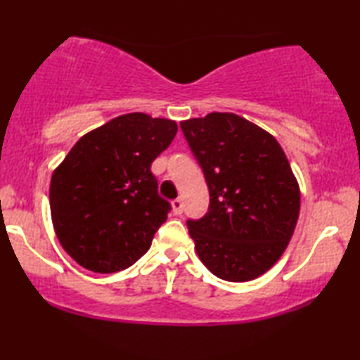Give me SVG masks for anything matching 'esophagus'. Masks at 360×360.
Returning a JSON list of instances; mask_svg holds the SVG:
<instances>
[{
    "label": "esophagus",
    "mask_w": 360,
    "mask_h": 360,
    "mask_svg": "<svg viewBox=\"0 0 360 360\" xmlns=\"http://www.w3.org/2000/svg\"><path fill=\"white\" fill-rule=\"evenodd\" d=\"M171 205H173V212L176 215H181L182 210H184V204H182L181 199H176L171 202Z\"/></svg>",
    "instance_id": "1"
}]
</instances>
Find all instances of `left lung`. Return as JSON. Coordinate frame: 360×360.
<instances>
[{
	"label": "left lung",
	"mask_w": 360,
	"mask_h": 360,
	"mask_svg": "<svg viewBox=\"0 0 360 360\" xmlns=\"http://www.w3.org/2000/svg\"><path fill=\"white\" fill-rule=\"evenodd\" d=\"M204 171L210 204L202 219H187L207 269L230 282L251 281L276 264L300 212V189L271 134L231 112L181 122Z\"/></svg>",
	"instance_id": "obj_1"
}]
</instances>
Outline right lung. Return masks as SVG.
I'll use <instances>...</instances> for the list:
<instances>
[{
  "label": "right lung",
  "instance_id": "obj_1",
  "mask_svg": "<svg viewBox=\"0 0 360 360\" xmlns=\"http://www.w3.org/2000/svg\"><path fill=\"white\" fill-rule=\"evenodd\" d=\"M174 120L119 115L77 141L53 171L50 212L63 250L101 274L124 271L151 246L171 204L151 163L171 145Z\"/></svg>",
  "mask_w": 360,
  "mask_h": 360
}]
</instances>
